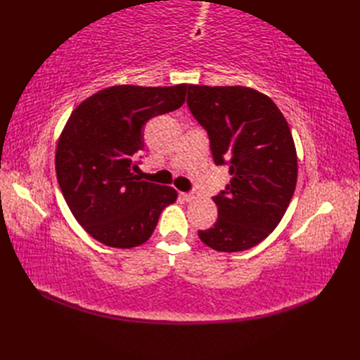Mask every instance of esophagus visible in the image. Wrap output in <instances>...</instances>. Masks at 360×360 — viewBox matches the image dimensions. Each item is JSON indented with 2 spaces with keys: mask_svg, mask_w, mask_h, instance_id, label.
<instances>
[{
  "mask_svg": "<svg viewBox=\"0 0 360 360\" xmlns=\"http://www.w3.org/2000/svg\"><path fill=\"white\" fill-rule=\"evenodd\" d=\"M182 200L187 201V202H193L198 200V193H182Z\"/></svg>",
  "mask_w": 360,
  "mask_h": 360,
  "instance_id": "1",
  "label": "esophagus"
}]
</instances>
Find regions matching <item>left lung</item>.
Instances as JSON below:
<instances>
[{
  "label": "left lung",
  "mask_w": 360,
  "mask_h": 360,
  "mask_svg": "<svg viewBox=\"0 0 360 360\" xmlns=\"http://www.w3.org/2000/svg\"><path fill=\"white\" fill-rule=\"evenodd\" d=\"M187 105L207 129L215 162L229 164L232 176L213 198L217 223L198 235L218 252L254 248L278 226L295 190L288 122L269 97L248 86L188 85Z\"/></svg>",
  "instance_id": "obj_1"
}]
</instances>
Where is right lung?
Returning <instances> with one entry per match:
<instances>
[{"label": "right lung", "instance_id": "1", "mask_svg": "<svg viewBox=\"0 0 360 360\" xmlns=\"http://www.w3.org/2000/svg\"><path fill=\"white\" fill-rule=\"evenodd\" d=\"M186 89V83L110 86L68 119L56 151L58 186L77 223L105 246H141L178 198L173 187L137 179L133 158L143 148L145 122L178 110Z\"/></svg>", "mask_w": 360, "mask_h": 360}]
</instances>
